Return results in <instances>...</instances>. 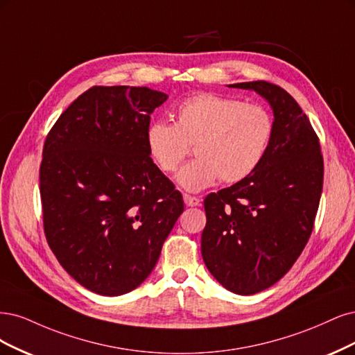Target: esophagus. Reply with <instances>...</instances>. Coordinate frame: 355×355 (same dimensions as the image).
I'll list each match as a JSON object with an SVG mask.
<instances>
[{"label": "esophagus", "instance_id": "esophagus-1", "mask_svg": "<svg viewBox=\"0 0 355 355\" xmlns=\"http://www.w3.org/2000/svg\"><path fill=\"white\" fill-rule=\"evenodd\" d=\"M184 203L187 207H199L200 199L196 196H190V194H184Z\"/></svg>", "mask_w": 355, "mask_h": 355}]
</instances>
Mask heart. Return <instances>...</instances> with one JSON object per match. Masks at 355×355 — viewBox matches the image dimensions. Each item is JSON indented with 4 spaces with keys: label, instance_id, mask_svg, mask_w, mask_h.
Returning <instances> with one entry per match:
<instances>
[{
    "label": "heart",
    "instance_id": "b5f03b06",
    "mask_svg": "<svg viewBox=\"0 0 355 355\" xmlns=\"http://www.w3.org/2000/svg\"><path fill=\"white\" fill-rule=\"evenodd\" d=\"M175 122L153 121L146 130V147L155 165L169 174L194 144L196 159L180 169L177 181L199 191L220 178L237 182L249 177L266 157L274 132L271 113L257 103L198 93L181 100Z\"/></svg>",
    "mask_w": 355,
    "mask_h": 355
}]
</instances>
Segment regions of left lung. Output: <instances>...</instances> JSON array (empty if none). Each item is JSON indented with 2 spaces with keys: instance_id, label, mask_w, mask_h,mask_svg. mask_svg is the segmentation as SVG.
Here are the masks:
<instances>
[{
  "instance_id": "8db88e82",
  "label": "left lung",
  "mask_w": 355,
  "mask_h": 355,
  "mask_svg": "<svg viewBox=\"0 0 355 355\" xmlns=\"http://www.w3.org/2000/svg\"><path fill=\"white\" fill-rule=\"evenodd\" d=\"M254 89L272 107L266 157L249 177L203 200L202 258L225 289L254 295L279 282L304 250L323 190L318 137L295 98L267 81L228 85Z\"/></svg>"
}]
</instances>
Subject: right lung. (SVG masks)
Wrapping results in <instances>:
<instances>
[{
    "label": "right lung",
    "instance_id": "1",
    "mask_svg": "<svg viewBox=\"0 0 355 355\" xmlns=\"http://www.w3.org/2000/svg\"><path fill=\"white\" fill-rule=\"evenodd\" d=\"M166 98L147 87H91L45 139L44 233L60 266L91 292L118 296L140 286L184 211L146 147L150 115Z\"/></svg>",
    "mask_w": 355,
    "mask_h": 355
}]
</instances>
